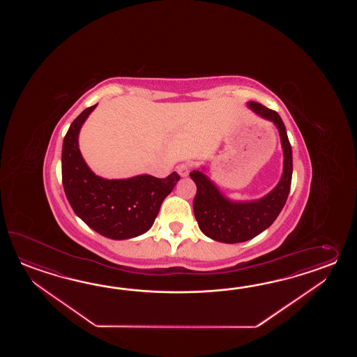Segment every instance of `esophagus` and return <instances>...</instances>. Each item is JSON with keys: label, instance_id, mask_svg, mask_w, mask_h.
<instances>
[{"label": "esophagus", "instance_id": "obj_1", "mask_svg": "<svg viewBox=\"0 0 357 357\" xmlns=\"http://www.w3.org/2000/svg\"><path fill=\"white\" fill-rule=\"evenodd\" d=\"M190 169H191V165L190 163H181V165L177 166V172L182 177H186V176L189 175Z\"/></svg>", "mask_w": 357, "mask_h": 357}]
</instances>
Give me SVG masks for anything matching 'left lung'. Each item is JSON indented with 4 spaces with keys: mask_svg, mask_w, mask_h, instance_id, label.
<instances>
[{
    "mask_svg": "<svg viewBox=\"0 0 357 357\" xmlns=\"http://www.w3.org/2000/svg\"><path fill=\"white\" fill-rule=\"evenodd\" d=\"M257 114L273 121L281 135L284 153V168L281 181L266 197L249 202L235 203L227 200L204 174L190 172L197 185L194 197V214L199 228L204 235L226 243H245L261 234L273 223L289 197L292 180V149L281 116L258 102H249Z\"/></svg>",
    "mask_w": 357,
    "mask_h": 357,
    "instance_id": "left-lung-1",
    "label": "left lung"
}]
</instances>
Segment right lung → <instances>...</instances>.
<instances>
[{"instance_id":"right-lung-1","label":"right lung","mask_w":357,"mask_h":357,"mask_svg":"<svg viewBox=\"0 0 357 357\" xmlns=\"http://www.w3.org/2000/svg\"><path fill=\"white\" fill-rule=\"evenodd\" d=\"M88 107L70 125L62 144V185L76 215L99 235L114 240L137 237L152 227L160 204L180 176L166 178L140 175L105 180L94 175L79 151V131L91 111Z\"/></svg>"}]
</instances>
